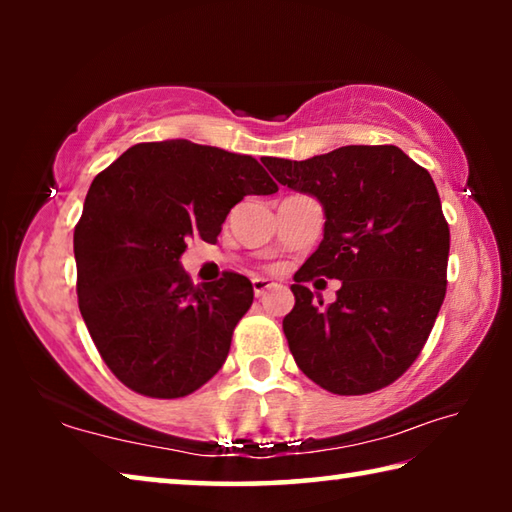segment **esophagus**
<instances>
[{
  "label": "esophagus",
  "instance_id": "obj_1",
  "mask_svg": "<svg viewBox=\"0 0 512 512\" xmlns=\"http://www.w3.org/2000/svg\"><path fill=\"white\" fill-rule=\"evenodd\" d=\"M273 287H277V284L271 282V280H264V277H255V280H253V291H255L257 298H262L264 293L268 289H273Z\"/></svg>",
  "mask_w": 512,
  "mask_h": 512
}]
</instances>
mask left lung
<instances>
[{
    "instance_id": "left-lung-1",
    "label": "left lung",
    "mask_w": 512,
    "mask_h": 512,
    "mask_svg": "<svg viewBox=\"0 0 512 512\" xmlns=\"http://www.w3.org/2000/svg\"><path fill=\"white\" fill-rule=\"evenodd\" d=\"M262 162L325 210L323 241L293 275L296 305L282 320L298 368L336 395L393 384L418 359L447 291L449 225L429 171L393 144ZM314 276L342 280L332 306L313 300Z\"/></svg>"
}]
</instances>
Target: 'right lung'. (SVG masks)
Masks as SVG:
<instances>
[{
  "label": "right lung",
  "instance_id": "1",
  "mask_svg": "<svg viewBox=\"0 0 512 512\" xmlns=\"http://www.w3.org/2000/svg\"><path fill=\"white\" fill-rule=\"evenodd\" d=\"M275 192L253 155L189 140L135 144L92 180L74 228L76 293L121 384L176 400L221 370L253 284L225 271L194 287L180 255L192 237L216 244L244 196Z\"/></svg>",
  "mask_w": 512,
  "mask_h": 512
}]
</instances>
